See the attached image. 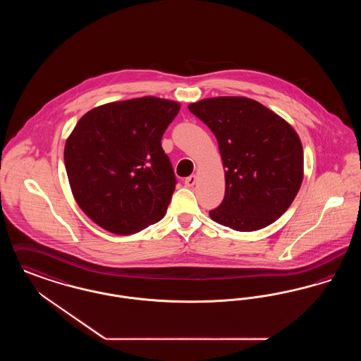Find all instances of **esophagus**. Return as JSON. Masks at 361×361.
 <instances>
[{
    "label": "esophagus",
    "instance_id": "obj_1",
    "mask_svg": "<svg viewBox=\"0 0 361 361\" xmlns=\"http://www.w3.org/2000/svg\"><path fill=\"white\" fill-rule=\"evenodd\" d=\"M195 183H196V176H195V174L189 176V177L185 178V181H184V184H185L187 187H193V185H195Z\"/></svg>",
    "mask_w": 361,
    "mask_h": 361
}]
</instances>
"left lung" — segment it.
Returning a JSON list of instances; mask_svg holds the SVG:
<instances>
[{"label":"left lung","mask_w":361,"mask_h":361,"mask_svg":"<svg viewBox=\"0 0 361 361\" xmlns=\"http://www.w3.org/2000/svg\"><path fill=\"white\" fill-rule=\"evenodd\" d=\"M189 111L218 140L226 169L224 202L209 211L216 224L256 231L291 206L303 180V149L291 126L247 97H214Z\"/></svg>","instance_id":"1"}]
</instances>
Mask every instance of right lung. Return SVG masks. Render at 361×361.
<instances>
[{"label":"right lung","mask_w":361,"mask_h":361,"mask_svg":"<svg viewBox=\"0 0 361 361\" xmlns=\"http://www.w3.org/2000/svg\"><path fill=\"white\" fill-rule=\"evenodd\" d=\"M180 104L140 97L85 114L65 145L75 202L106 231L134 234L161 221L177 180L161 139Z\"/></svg>","instance_id":"1"}]
</instances>
